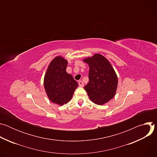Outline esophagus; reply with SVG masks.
I'll return each instance as SVG.
<instances>
[{
  "instance_id": "esophagus-1",
  "label": "esophagus",
  "mask_w": 157,
  "mask_h": 157,
  "mask_svg": "<svg viewBox=\"0 0 157 157\" xmlns=\"http://www.w3.org/2000/svg\"><path fill=\"white\" fill-rule=\"evenodd\" d=\"M78 84H79V86L80 87H83V86H84V84H83V82H82V81H79L78 82Z\"/></svg>"
}]
</instances>
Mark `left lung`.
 <instances>
[{
	"instance_id": "8db88e82",
	"label": "left lung",
	"mask_w": 157,
	"mask_h": 157,
	"mask_svg": "<svg viewBox=\"0 0 157 157\" xmlns=\"http://www.w3.org/2000/svg\"><path fill=\"white\" fill-rule=\"evenodd\" d=\"M82 60L89 66V81L84 87L89 99L98 105L108 102L115 96L118 84L117 76L113 66L99 53Z\"/></svg>"
}]
</instances>
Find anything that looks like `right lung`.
<instances>
[{"instance_id": "right-lung-1", "label": "right lung", "mask_w": 157, "mask_h": 157, "mask_svg": "<svg viewBox=\"0 0 157 157\" xmlns=\"http://www.w3.org/2000/svg\"><path fill=\"white\" fill-rule=\"evenodd\" d=\"M68 61L61 56L54 58L49 64L44 77V88L49 99L63 105L72 98L78 84L66 72Z\"/></svg>"}]
</instances>
